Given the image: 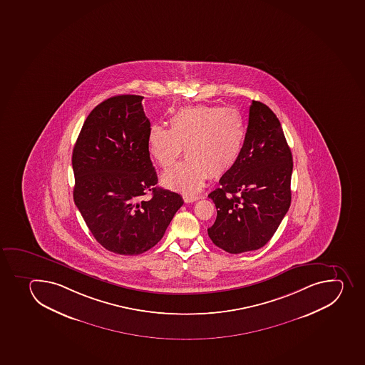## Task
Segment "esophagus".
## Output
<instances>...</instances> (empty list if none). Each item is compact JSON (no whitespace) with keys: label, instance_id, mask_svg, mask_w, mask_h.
I'll return each mask as SVG.
<instances>
[{"label":"esophagus","instance_id":"1","mask_svg":"<svg viewBox=\"0 0 365 365\" xmlns=\"http://www.w3.org/2000/svg\"><path fill=\"white\" fill-rule=\"evenodd\" d=\"M200 198H201L200 196H195V195H183V200L185 203L197 201Z\"/></svg>","mask_w":365,"mask_h":365}]
</instances>
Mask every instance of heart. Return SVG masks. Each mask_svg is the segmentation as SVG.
<instances>
[{"label":"heart","mask_w":365,"mask_h":365,"mask_svg":"<svg viewBox=\"0 0 365 365\" xmlns=\"http://www.w3.org/2000/svg\"><path fill=\"white\" fill-rule=\"evenodd\" d=\"M170 129L153 125L148 148L155 162L167 170L185 150L187 156L162 178L164 185L196 192L209 175L226 174L237 163L246 142V125L239 110L198 105L178 110L169 119Z\"/></svg>","instance_id":"1"}]
</instances>
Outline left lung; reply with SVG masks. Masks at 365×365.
<instances>
[{"instance_id": "8db88e82", "label": "left lung", "mask_w": 365, "mask_h": 365, "mask_svg": "<svg viewBox=\"0 0 365 365\" xmlns=\"http://www.w3.org/2000/svg\"><path fill=\"white\" fill-rule=\"evenodd\" d=\"M292 153L274 112L252 101L246 142L237 163L208 195L217 216L212 243L230 254L264 247L291 205Z\"/></svg>"}]
</instances>
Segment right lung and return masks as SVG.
I'll list each match as a JSON object with an SVG mask.
<instances>
[{
  "label": "right lung",
  "mask_w": 365,
  "mask_h": 365,
  "mask_svg": "<svg viewBox=\"0 0 365 365\" xmlns=\"http://www.w3.org/2000/svg\"><path fill=\"white\" fill-rule=\"evenodd\" d=\"M142 96L108 98L91 111L74 145V203L94 239L112 253L138 255L163 237L183 205L157 187ZM148 192L149 202L142 200Z\"/></svg>",
  "instance_id": "obj_1"
}]
</instances>
